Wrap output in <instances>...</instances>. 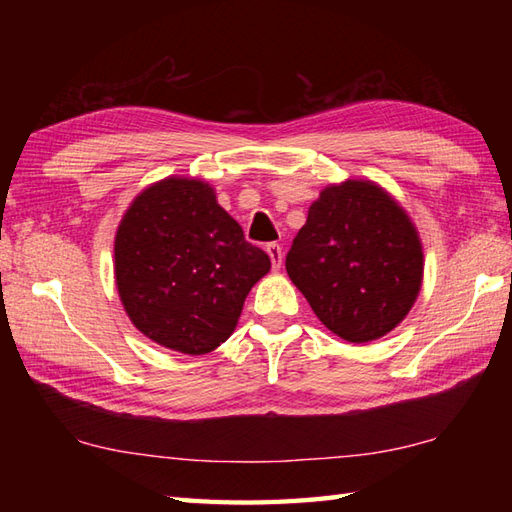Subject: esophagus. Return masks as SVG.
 Returning a JSON list of instances; mask_svg holds the SVG:
<instances>
[{"instance_id":"1","label":"esophagus","mask_w":512,"mask_h":512,"mask_svg":"<svg viewBox=\"0 0 512 512\" xmlns=\"http://www.w3.org/2000/svg\"><path fill=\"white\" fill-rule=\"evenodd\" d=\"M266 253L270 257V262H273V270L281 268V259H284V253H281V246L279 244H268L266 246Z\"/></svg>"}]
</instances>
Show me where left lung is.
<instances>
[{
  "label": "left lung",
  "instance_id": "left-lung-1",
  "mask_svg": "<svg viewBox=\"0 0 512 512\" xmlns=\"http://www.w3.org/2000/svg\"><path fill=\"white\" fill-rule=\"evenodd\" d=\"M286 270L325 328L350 343H367L409 314L424 257L416 226L383 187L345 180L312 202Z\"/></svg>",
  "mask_w": 512,
  "mask_h": 512
}]
</instances>
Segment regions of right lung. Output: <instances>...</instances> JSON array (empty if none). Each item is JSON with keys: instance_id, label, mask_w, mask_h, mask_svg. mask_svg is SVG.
<instances>
[{"instance_id": "right-lung-1", "label": "right lung", "mask_w": 512, "mask_h": 512, "mask_svg": "<svg viewBox=\"0 0 512 512\" xmlns=\"http://www.w3.org/2000/svg\"><path fill=\"white\" fill-rule=\"evenodd\" d=\"M270 257L215 200L211 184L171 176L140 191L114 239L127 317L147 339L200 356L233 334Z\"/></svg>"}]
</instances>
